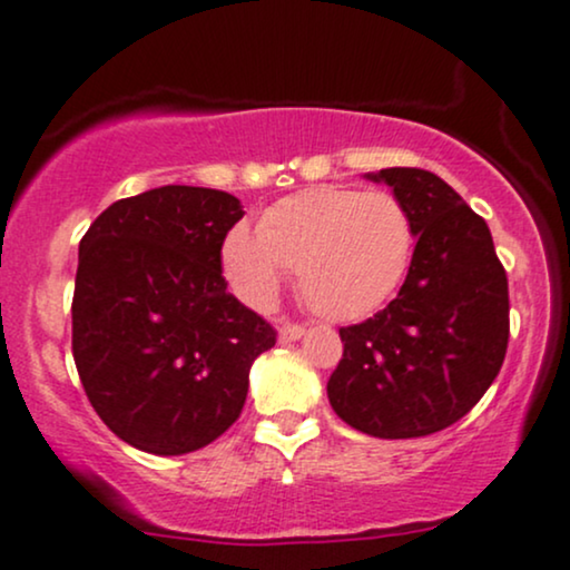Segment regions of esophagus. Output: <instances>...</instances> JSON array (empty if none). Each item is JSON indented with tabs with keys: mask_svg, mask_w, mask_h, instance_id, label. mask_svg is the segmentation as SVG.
I'll return each instance as SVG.
<instances>
[{
	"mask_svg": "<svg viewBox=\"0 0 570 570\" xmlns=\"http://www.w3.org/2000/svg\"><path fill=\"white\" fill-rule=\"evenodd\" d=\"M303 337H305V326L289 324V321H281V326H278V340L281 342H297Z\"/></svg>",
	"mask_w": 570,
	"mask_h": 570,
	"instance_id": "esophagus-1",
	"label": "esophagus"
}]
</instances>
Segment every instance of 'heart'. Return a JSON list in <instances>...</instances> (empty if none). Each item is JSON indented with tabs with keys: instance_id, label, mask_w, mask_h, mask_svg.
<instances>
[{
	"instance_id": "1",
	"label": "heart",
	"mask_w": 570,
	"mask_h": 570,
	"mask_svg": "<svg viewBox=\"0 0 570 570\" xmlns=\"http://www.w3.org/2000/svg\"><path fill=\"white\" fill-rule=\"evenodd\" d=\"M414 252V223L393 194L315 185L273 204L257 236L233 230L223 267L244 303L267 307L286 271L328 321H355L393 297Z\"/></svg>"
}]
</instances>
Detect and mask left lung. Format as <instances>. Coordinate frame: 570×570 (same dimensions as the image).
Listing matches in <instances>:
<instances>
[{
	"label": "left lung",
	"mask_w": 570,
	"mask_h": 570,
	"mask_svg": "<svg viewBox=\"0 0 570 570\" xmlns=\"http://www.w3.org/2000/svg\"><path fill=\"white\" fill-rule=\"evenodd\" d=\"M409 209L416 246L385 311L340 328L345 351L328 376L342 422L374 438H422L462 420L504 363L510 294L489 225L428 169L366 175Z\"/></svg>",
	"instance_id": "obj_1"
}]
</instances>
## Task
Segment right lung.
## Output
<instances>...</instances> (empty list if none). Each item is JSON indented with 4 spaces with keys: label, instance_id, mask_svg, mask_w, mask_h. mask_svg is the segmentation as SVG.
Segmentation results:
<instances>
[{
    "label": "right lung",
    "instance_id": "obj_1",
    "mask_svg": "<svg viewBox=\"0 0 570 570\" xmlns=\"http://www.w3.org/2000/svg\"><path fill=\"white\" fill-rule=\"evenodd\" d=\"M236 196L161 185L114 202L79 244L73 361L114 435L159 456L217 441L242 414L276 328L223 278Z\"/></svg>",
    "mask_w": 570,
    "mask_h": 570
}]
</instances>
